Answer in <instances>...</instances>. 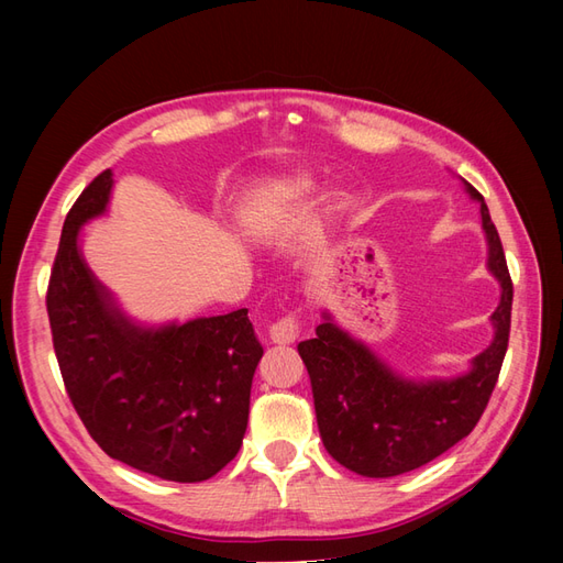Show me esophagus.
<instances>
[{
	"label": "esophagus",
	"instance_id": "1",
	"mask_svg": "<svg viewBox=\"0 0 563 563\" xmlns=\"http://www.w3.org/2000/svg\"><path fill=\"white\" fill-rule=\"evenodd\" d=\"M300 329H302L300 319L296 314H286V317H282V319L272 323L269 338H272V343H277V345H291L298 340Z\"/></svg>",
	"mask_w": 563,
	"mask_h": 563
}]
</instances>
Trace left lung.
<instances>
[{"label": "left lung", "mask_w": 563, "mask_h": 563, "mask_svg": "<svg viewBox=\"0 0 563 563\" xmlns=\"http://www.w3.org/2000/svg\"><path fill=\"white\" fill-rule=\"evenodd\" d=\"M463 183L470 197L482 203L488 269L503 288L498 310L490 314L496 335L474 356L470 373L451 380H406L364 343L338 329L329 314L317 327V338L298 345L310 373L323 446L340 465L362 476L385 479L411 472L455 446L479 422L498 383L515 288L484 197Z\"/></svg>", "instance_id": "left-lung-1"}]
</instances>
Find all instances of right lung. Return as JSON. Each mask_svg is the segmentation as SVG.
Wrapping results in <instances>:
<instances>
[{
	"mask_svg": "<svg viewBox=\"0 0 563 563\" xmlns=\"http://www.w3.org/2000/svg\"><path fill=\"white\" fill-rule=\"evenodd\" d=\"M112 172L65 218L46 312L60 376L84 428L110 457L166 482L211 479L242 446L263 347L249 310L141 329L79 253V228L106 211Z\"/></svg>",
	"mask_w": 563,
	"mask_h": 563,
	"instance_id": "add662e5",
	"label": "right lung"
}]
</instances>
